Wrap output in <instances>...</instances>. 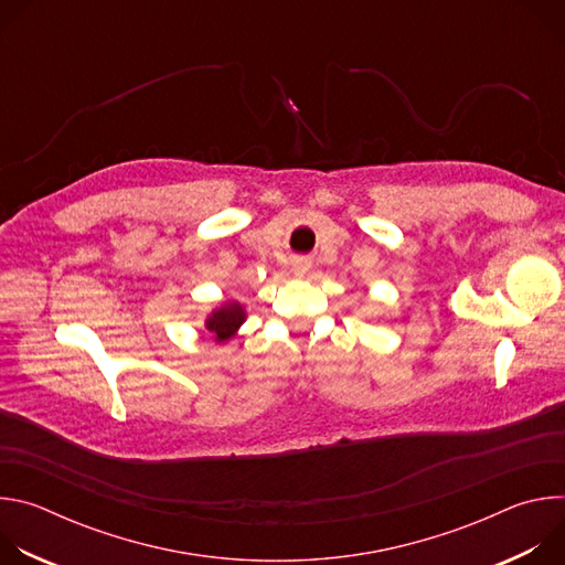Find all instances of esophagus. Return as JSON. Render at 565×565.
Returning a JSON list of instances; mask_svg holds the SVG:
<instances>
[{"instance_id": "esophagus-1", "label": "esophagus", "mask_w": 565, "mask_h": 565, "mask_svg": "<svg viewBox=\"0 0 565 565\" xmlns=\"http://www.w3.org/2000/svg\"><path fill=\"white\" fill-rule=\"evenodd\" d=\"M308 270H310V262H308V259H295V262H292V273H295L297 277H303Z\"/></svg>"}]
</instances>
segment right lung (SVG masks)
Wrapping results in <instances>:
<instances>
[{
    "instance_id": "right-lung-1",
    "label": "right lung",
    "mask_w": 565,
    "mask_h": 565,
    "mask_svg": "<svg viewBox=\"0 0 565 565\" xmlns=\"http://www.w3.org/2000/svg\"><path fill=\"white\" fill-rule=\"evenodd\" d=\"M244 319H246V312H244V308H241V303H236V301L223 303L221 308H216V310L207 317L205 329H207L218 342H225V340H230V338L236 333V329H238L241 324H244Z\"/></svg>"
}]
</instances>
